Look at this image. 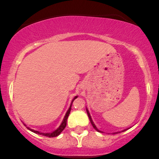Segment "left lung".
Here are the masks:
<instances>
[{
	"mask_svg": "<svg viewBox=\"0 0 159 159\" xmlns=\"http://www.w3.org/2000/svg\"><path fill=\"white\" fill-rule=\"evenodd\" d=\"M86 110H87V115H88V116H89V119H90V123H91V124H92V125H93V127L95 129H96V131H97V132H102L101 131H99L98 130V129H97V128H96V125H95V124H94V123L93 122V120H92V118H91V116H90V113H89V111L87 110V108H86ZM123 132H124V131H123Z\"/></svg>",
	"mask_w": 159,
	"mask_h": 159,
	"instance_id": "obj_1",
	"label": "left lung"
}]
</instances>
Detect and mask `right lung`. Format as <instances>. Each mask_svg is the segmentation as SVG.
I'll return each instance as SVG.
<instances>
[{"mask_svg":"<svg viewBox=\"0 0 159 159\" xmlns=\"http://www.w3.org/2000/svg\"><path fill=\"white\" fill-rule=\"evenodd\" d=\"M77 97H78V96H76L75 97H74L73 99H72V103H71L70 107H69V108L68 109V111H66V115H65L64 118H63V122H62V123L61 124V125H60V126L58 127L57 129L55 131H54V132H52V133H42V132H38V131H35V130H34V129H30V128H28V127H27V129H29V130L31 131V132H33L36 133V134H42V135H44V136L48 137V138H54V137H57V136H58V135H59L60 134H61V133L62 132H63V129H65L66 125L67 119H68L69 115V114H70V111H71V107H72V102H73L74 100L75 99V98H77Z\"/></svg>","mask_w":159,"mask_h":159,"instance_id":"add662e5","label":"right lung"}]
</instances>
